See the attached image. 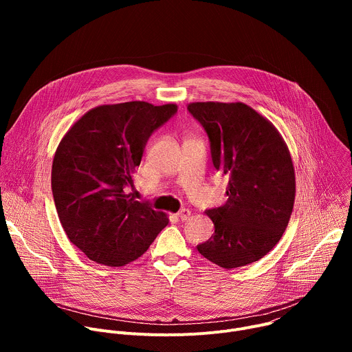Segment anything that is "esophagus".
<instances>
[{"instance_id":"1","label":"esophagus","mask_w":352,"mask_h":352,"mask_svg":"<svg viewBox=\"0 0 352 352\" xmlns=\"http://www.w3.org/2000/svg\"><path fill=\"white\" fill-rule=\"evenodd\" d=\"M190 210L189 209H181L178 213H177V216H178V219L181 220V221H186L189 217H190Z\"/></svg>"}]
</instances>
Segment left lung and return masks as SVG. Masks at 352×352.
<instances>
[{"mask_svg": "<svg viewBox=\"0 0 352 352\" xmlns=\"http://www.w3.org/2000/svg\"><path fill=\"white\" fill-rule=\"evenodd\" d=\"M189 113L210 139L216 170L228 177L227 202L206 214L213 236L199 254L223 269L266 256L285 231L295 202V171L277 128L245 103L196 102Z\"/></svg>", "mask_w": 352, "mask_h": 352, "instance_id": "1", "label": "left lung"}]
</instances>
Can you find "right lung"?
<instances>
[{"instance_id": "add662e5", "label": "right lung", "mask_w": 352, "mask_h": 352, "mask_svg": "<svg viewBox=\"0 0 352 352\" xmlns=\"http://www.w3.org/2000/svg\"><path fill=\"white\" fill-rule=\"evenodd\" d=\"M177 104L126 102L97 106L63 136L53 160L52 189L69 241L93 262L125 266L140 258L168 224L164 212L131 197L132 174L146 142Z\"/></svg>"}]
</instances>
